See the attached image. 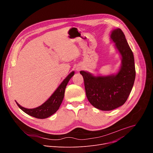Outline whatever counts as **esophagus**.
Segmentation results:
<instances>
[{
  "mask_svg": "<svg viewBox=\"0 0 153 153\" xmlns=\"http://www.w3.org/2000/svg\"><path fill=\"white\" fill-rule=\"evenodd\" d=\"M80 69H81V68H80V67H79V68H76V70H77V71H79Z\"/></svg>",
  "mask_w": 153,
  "mask_h": 153,
  "instance_id": "1",
  "label": "esophagus"
}]
</instances>
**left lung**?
I'll return each instance as SVG.
<instances>
[{"label":"left lung","instance_id":"1","mask_svg":"<svg viewBox=\"0 0 153 153\" xmlns=\"http://www.w3.org/2000/svg\"><path fill=\"white\" fill-rule=\"evenodd\" d=\"M110 39L121 56V65L117 73L94 76L80 71L87 99L93 106L102 111H111L123 105L131 91L136 77L134 55L123 31L120 28L113 30Z\"/></svg>","mask_w":153,"mask_h":153}]
</instances>
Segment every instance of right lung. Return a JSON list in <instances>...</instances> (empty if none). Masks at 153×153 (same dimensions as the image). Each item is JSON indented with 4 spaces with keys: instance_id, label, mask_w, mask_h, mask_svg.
<instances>
[{
    "instance_id": "add662e5",
    "label": "right lung",
    "mask_w": 153,
    "mask_h": 153,
    "mask_svg": "<svg viewBox=\"0 0 153 153\" xmlns=\"http://www.w3.org/2000/svg\"><path fill=\"white\" fill-rule=\"evenodd\" d=\"M74 74V71H72L69 74L60 84L50 97L40 106L35 108L28 109L20 106L16 101L17 106L26 114L37 119H46L52 116L59 110L64 97L66 86Z\"/></svg>"
}]
</instances>
